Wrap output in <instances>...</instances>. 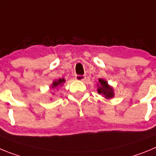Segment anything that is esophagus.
<instances>
[{"label": "esophagus", "instance_id": "1", "mask_svg": "<svg viewBox=\"0 0 156 156\" xmlns=\"http://www.w3.org/2000/svg\"><path fill=\"white\" fill-rule=\"evenodd\" d=\"M75 79L76 80L83 81L86 80V76L85 75H76L75 76Z\"/></svg>", "mask_w": 156, "mask_h": 156}]
</instances>
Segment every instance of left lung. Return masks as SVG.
<instances>
[{
  "label": "left lung",
  "mask_w": 156,
  "mask_h": 156,
  "mask_svg": "<svg viewBox=\"0 0 156 156\" xmlns=\"http://www.w3.org/2000/svg\"><path fill=\"white\" fill-rule=\"evenodd\" d=\"M98 92L102 94L105 98L110 99L114 97L113 88L108 84V82L103 79H99L98 83Z\"/></svg>",
  "instance_id": "obj_1"
}]
</instances>
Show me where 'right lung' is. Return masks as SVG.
Returning <instances> with one entry per match:
<instances>
[{"instance_id":"right-lung-1","label":"right lung","mask_w":156,"mask_h":156,"mask_svg":"<svg viewBox=\"0 0 156 156\" xmlns=\"http://www.w3.org/2000/svg\"><path fill=\"white\" fill-rule=\"evenodd\" d=\"M65 82H66V80H65L64 78H62V79H59L58 80H55L53 82V83H52L51 88H56L58 86H62V84Z\"/></svg>"}]
</instances>
